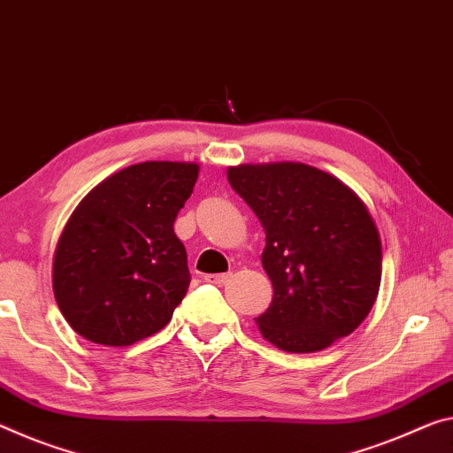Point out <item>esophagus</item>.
I'll list each match as a JSON object with an SVG mask.
<instances>
[{
    "label": "esophagus",
    "mask_w": 453,
    "mask_h": 453,
    "mask_svg": "<svg viewBox=\"0 0 453 453\" xmlns=\"http://www.w3.org/2000/svg\"><path fill=\"white\" fill-rule=\"evenodd\" d=\"M228 277H231L228 273H214V275H206L204 281L206 283H212V285H222V283L228 280Z\"/></svg>",
    "instance_id": "34e87169"
}]
</instances>
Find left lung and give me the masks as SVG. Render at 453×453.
<instances>
[{
  "mask_svg": "<svg viewBox=\"0 0 453 453\" xmlns=\"http://www.w3.org/2000/svg\"><path fill=\"white\" fill-rule=\"evenodd\" d=\"M226 178L265 231L261 263L273 299L255 318L263 338L316 352L357 330L377 299L382 259L363 200L305 164H245Z\"/></svg>",
  "mask_w": 453,
  "mask_h": 453,
  "instance_id": "1",
  "label": "left lung"
}]
</instances>
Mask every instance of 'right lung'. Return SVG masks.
Listing matches in <instances>:
<instances>
[{"label": "right lung", "instance_id": "1", "mask_svg": "<svg viewBox=\"0 0 453 453\" xmlns=\"http://www.w3.org/2000/svg\"><path fill=\"white\" fill-rule=\"evenodd\" d=\"M196 178V164H135L76 206L52 269L54 297L76 334L129 346L170 322L190 285L173 222Z\"/></svg>", "mask_w": 453, "mask_h": 453}]
</instances>
